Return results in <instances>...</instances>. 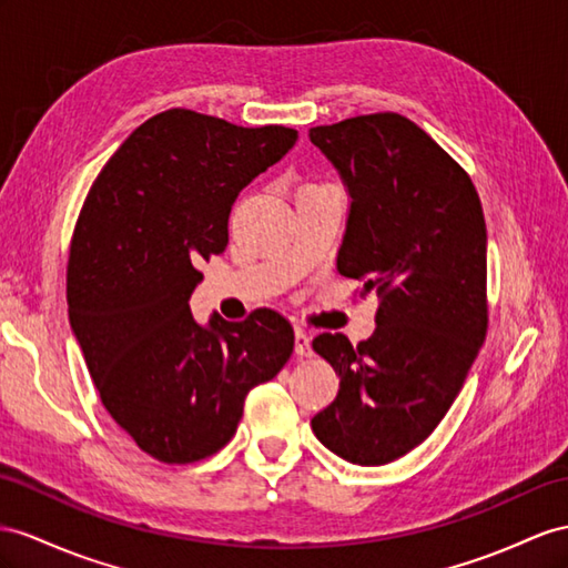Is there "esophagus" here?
Segmentation results:
<instances>
[{
	"label": "esophagus",
	"mask_w": 568,
	"mask_h": 568,
	"mask_svg": "<svg viewBox=\"0 0 568 568\" xmlns=\"http://www.w3.org/2000/svg\"><path fill=\"white\" fill-rule=\"evenodd\" d=\"M295 355L310 357L312 355V338L304 331H295Z\"/></svg>",
	"instance_id": "34e87169"
}]
</instances>
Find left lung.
<instances>
[{
    "label": "left lung",
    "mask_w": 568,
    "mask_h": 568,
    "mask_svg": "<svg viewBox=\"0 0 568 568\" xmlns=\"http://www.w3.org/2000/svg\"><path fill=\"white\" fill-rule=\"evenodd\" d=\"M310 139L351 196L338 271L382 300L357 347L343 333L314 338L341 388L312 429L345 460L386 465L442 423L485 343L483 203L468 172L403 114L314 126Z\"/></svg>",
    "instance_id": "1"
}]
</instances>
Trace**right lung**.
<instances>
[{
    "mask_svg": "<svg viewBox=\"0 0 568 568\" xmlns=\"http://www.w3.org/2000/svg\"><path fill=\"white\" fill-rule=\"evenodd\" d=\"M295 129H246L174 108L143 122L83 201L67 266L69 324L105 410L163 463L221 450L244 398L293 355L278 312L194 322L201 261L225 252L237 194L293 149Z\"/></svg>",
    "mask_w": 568,
    "mask_h": 568,
    "instance_id": "1",
    "label": "right lung"
}]
</instances>
